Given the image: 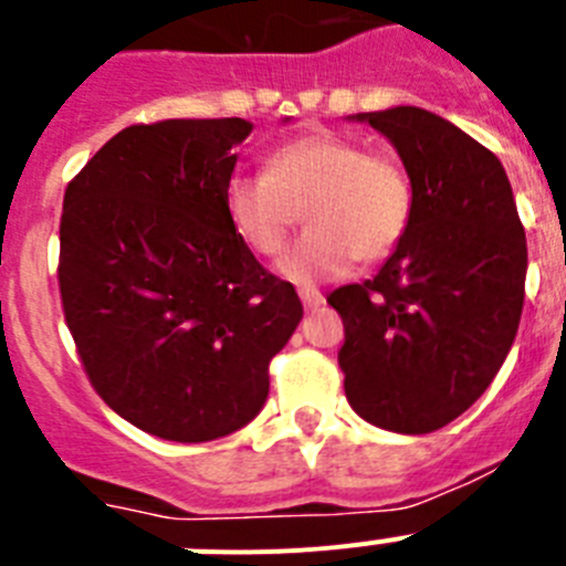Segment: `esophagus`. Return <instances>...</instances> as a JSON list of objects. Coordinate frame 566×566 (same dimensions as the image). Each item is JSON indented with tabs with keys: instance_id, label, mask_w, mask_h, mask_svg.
<instances>
[{
	"instance_id": "esophagus-1",
	"label": "esophagus",
	"mask_w": 566,
	"mask_h": 566,
	"mask_svg": "<svg viewBox=\"0 0 566 566\" xmlns=\"http://www.w3.org/2000/svg\"><path fill=\"white\" fill-rule=\"evenodd\" d=\"M297 294L306 308H319L323 303H326V297H323V294H319V289H314V286H303Z\"/></svg>"
}]
</instances>
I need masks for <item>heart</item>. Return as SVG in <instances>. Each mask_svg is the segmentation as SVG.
<instances>
[{
	"label": "heart",
	"mask_w": 566,
	"mask_h": 566,
	"mask_svg": "<svg viewBox=\"0 0 566 566\" xmlns=\"http://www.w3.org/2000/svg\"><path fill=\"white\" fill-rule=\"evenodd\" d=\"M227 218L260 258L286 249L300 218L312 223L280 274L300 286L343 277L354 258L371 263L397 249L411 223L413 192L397 161L357 138L308 133L280 144L266 172H238L223 189Z\"/></svg>",
	"instance_id": "heart-1"
}]
</instances>
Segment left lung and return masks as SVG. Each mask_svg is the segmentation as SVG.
I'll list each match as a JSON object with an SVG mask.
<instances>
[{
	"instance_id": "1",
	"label": "left lung",
	"mask_w": 566,
	"mask_h": 566,
	"mask_svg": "<svg viewBox=\"0 0 566 566\" xmlns=\"http://www.w3.org/2000/svg\"><path fill=\"white\" fill-rule=\"evenodd\" d=\"M371 124L411 178V223L374 280L332 292L345 397L365 422L431 433L476 402L516 339L527 240L507 172L476 138L422 107Z\"/></svg>"
}]
</instances>
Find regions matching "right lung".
<instances>
[{
    "label": "right lung",
    "mask_w": 566,
    "mask_h": 566,
    "mask_svg": "<svg viewBox=\"0 0 566 566\" xmlns=\"http://www.w3.org/2000/svg\"><path fill=\"white\" fill-rule=\"evenodd\" d=\"M252 124L169 118L113 135L67 184L59 289L98 397L169 442L252 422L303 306L238 238L223 189Z\"/></svg>",
    "instance_id": "obj_1"
}]
</instances>
